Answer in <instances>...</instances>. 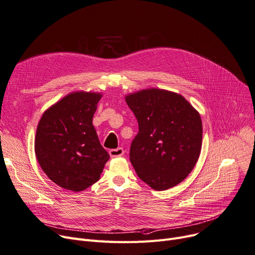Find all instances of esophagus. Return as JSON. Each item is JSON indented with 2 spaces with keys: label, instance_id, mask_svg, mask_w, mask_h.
<instances>
[{
  "label": "esophagus",
  "instance_id": "esophagus-1",
  "mask_svg": "<svg viewBox=\"0 0 255 255\" xmlns=\"http://www.w3.org/2000/svg\"><path fill=\"white\" fill-rule=\"evenodd\" d=\"M111 157H122L124 155V150L122 148H118V149H113L110 151Z\"/></svg>",
  "mask_w": 255,
  "mask_h": 255
}]
</instances>
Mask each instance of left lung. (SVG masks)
Segmentation results:
<instances>
[{"label":"left lung","mask_w":255,"mask_h":255,"mask_svg":"<svg viewBox=\"0 0 255 255\" xmlns=\"http://www.w3.org/2000/svg\"><path fill=\"white\" fill-rule=\"evenodd\" d=\"M125 100L138 122L130 148V161L138 178L157 191L180 184L202 150L198 112L180 94L161 89L131 93Z\"/></svg>","instance_id":"obj_1"}]
</instances>
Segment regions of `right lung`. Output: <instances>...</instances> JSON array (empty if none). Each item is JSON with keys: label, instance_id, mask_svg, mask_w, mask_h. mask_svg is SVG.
<instances>
[{"label": "right lung", "instance_id": "obj_1", "mask_svg": "<svg viewBox=\"0 0 255 255\" xmlns=\"http://www.w3.org/2000/svg\"><path fill=\"white\" fill-rule=\"evenodd\" d=\"M101 97V93L72 92L48 107L38 123V163L66 190L83 191L97 182L110 159L92 123Z\"/></svg>", "mask_w": 255, "mask_h": 255}]
</instances>
